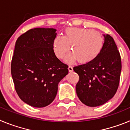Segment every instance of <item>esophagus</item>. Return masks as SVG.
Listing matches in <instances>:
<instances>
[{
    "instance_id": "obj_1",
    "label": "esophagus",
    "mask_w": 130,
    "mask_h": 130,
    "mask_svg": "<svg viewBox=\"0 0 130 130\" xmlns=\"http://www.w3.org/2000/svg\"><path fill=\"white\" fill-rule=\"evenodd\" d=\"M68 70H69V72H73V67H72V66H68Z\"/></svg>"
}]
</instances>
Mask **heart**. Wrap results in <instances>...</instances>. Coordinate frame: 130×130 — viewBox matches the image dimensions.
I'll use <instances>...</instances> for the list:
<instances>
[{"label":"heart","instance_id":"heart-1","mask_svg":"<svg viewBox=\"0 0 130 130\" xmlns=\"http://www.w3.org/2000/svg\"><path fill=\"white\" fill-rule=\"evenodd\" d=\"M104 40L100 32L90 28H68L64 36H58L53 40V50L59 59L64 58L70 49L72 53L66 56L65 61L72 63L78 59L87 64L97 58L104 47Z\"/></svg>","mask_w":130,"mask_h":130}]
</instances>
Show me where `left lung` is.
<instances>
[{
	"label": "left lung",
	"instance_id": "8db88e82",
	"mask_svg": "<svg viewBox=\"0 0 130 130\" xmlns=\"http://www.w3.org/2000/svg\"><path fill=\"white\" fill-rule=\"evenodd\" d=\"M104 47L94 60L73 68L79 81L76 93L83 104L97 107L105 104L115 96L120 81L122 64L114 40L104 35Z\"/></svg>",
	"mask_w": 130,
	"mask_h": 130
}]
</instances>
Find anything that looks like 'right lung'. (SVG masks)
<instances>
[{
    "instance_id": "add662e5",
    "label": "right lung",
    "mask_w": 130,
    "mask_h": 130,
    "mask_svg": "<svg viewBox=\"0 0 130 130\" xmlns=\"http://www.w3.org/2000/svg\"><path fill=\"white\" fill-rule=\"evenodd\" d=\"M57 30L35 28L15 42L11 64L15 88L21 100L34 107L47 106L55 100L58 83L68 73V66L55 55Z\"/></svg>"
}]
</instances>
